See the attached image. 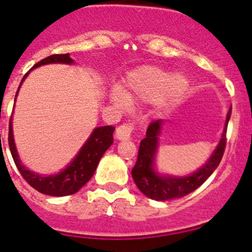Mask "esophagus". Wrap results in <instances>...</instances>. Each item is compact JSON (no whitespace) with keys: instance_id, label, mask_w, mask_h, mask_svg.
<instances>
[{"instance_id":"1","label":"esophagus","mask_w":252,"mask_h":252,"mask_svg":"<svg viewBox=\"0 0 252 252\" xmlns=\"http://www.w3.org/2000/svg\"><path fill=\"white\" fill-rule=\"evenodd\" d=\"M134 126H131L130 123L129 124H122L119 126L117 129H116V137L118 140H129L130 139L131 131H133Z\"/></svg>"}]
</instances>
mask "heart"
Segmentation results:
<instances>
[{
	"mask_svg": "<svg viewBox=\"0 0 252 252\" xmlns=\"http://www.w3.org/2000/svg\"><path fill=\"white\" fill-rule=\"evenodd\" d=\"M189 81L182 73H173L157 66H141L126 75L121 91L112 92L118 104L155 99L159 108H168L180 101L189 91Z\"/></svg>",
	"mask_w": 252,
	"mask_h": 252,
	"instance_id": "obj_1",
	"label": "heart"
}]
</instances>
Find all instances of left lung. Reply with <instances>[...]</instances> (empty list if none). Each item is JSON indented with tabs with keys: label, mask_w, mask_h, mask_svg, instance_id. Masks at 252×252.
Returning <instances> with one entry per match:
<instances>
[{
	"label": "left lung",
	"mask_w": 252,
	"mask_h": 252,
	"mask_svg": "<svg viewBox=\"0 0 252 252\" xmlns=\"http://www.w3.org/2000/svg\"><path fill=\"white\" fill-rule=\"evenodd\" d=\"M232 108H229L226 117L222 136L217 144L215 151L206 163L197 171L187 176H171L159 174L156 169V155L158 150V140L163 126V119H157L148 126L146 137L141 140L139 147V155L131 175L137 189L151 199L164 202L187 195L197 189L206 181L209 176L215 171L223 156L226 147V133Z\"/></svg>",
	"instance_id": "obj_1"
}]
</instances>
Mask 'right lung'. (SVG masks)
Masks as SVG:
<instances>
[{
    "label": "right lung",
    "instance_id": "1",
    "mask_svg": "<svg viewBox=\"0 0 252 252\" xmlns=\"http://www.w3.org/2000/svg\"><path fill=\"white\" fill-rule=\"evenodd\" d=\"M48 63H67V65H72L73 60L71 59L68 53L67 54H54L37 63L31 70L39 67L42 65H48ZM29 72L21 79L20 86L25 81ZM20 86L18 88V92H19ZM17 95H15V99H17ZM113 131H115V126H112L95 128L91 136L88 137V140L84 142L83 146L78 151L77 155L75 156V158L66 165V168H63L62 171L54 175L36 174L33 171L29 170L21 163L19 155H18L17 146H15L14 136H13L12 119L9 122L8 144H9L10 153H12V157L14 159L18 170L20 171L21 176L26 180V182L31 187H33L36 190L43 193V194L53 195V197H63V195H70L78 192L92 179L101 157L107 151V148L113 144Z\"/></svg>",
    "mask_w": 252,
    "mask_h": 252
}]
</instances>
